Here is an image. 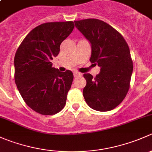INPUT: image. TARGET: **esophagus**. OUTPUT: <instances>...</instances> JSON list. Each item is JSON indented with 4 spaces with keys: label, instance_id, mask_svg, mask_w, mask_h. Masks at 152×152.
<instances>
[{
    "label": "esophagus",
    "instance_id": "34e87169",
    "mask_svg": "<svg viewBox=\"0 0 152 152\" xmlns=\"http://www.w3.org/2000/svg\"><path fill=\"white\" fill-rule=\"evenodd\" d=\"M80 75L81 73H78V72H74V73H73V76H74V77H77V76H80Z\"/></svg>",
    "mask_w": 152,
    "mask_h": 152
}]
</instances>
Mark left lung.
Masks as SVG:
<instances>
[{"mask_svg":"<svg viewBox=\"0 0 152 152\" xmlns=\"http://www.w3.org/2000/svg\"><path fill=\"white\" fill-rule=\"evenodd\" d=\"M74 23L91 45L90 61L101 68L95 78L90 73L84 74L85 102L97 111L113 110L121 103L129 88L133 70L129 48L122 35L104 21L85 19Z\"/></svg>","mask_w":152,"mask_h":152,"instance_id":"obj_1","label":"left lung"}]
</instances>
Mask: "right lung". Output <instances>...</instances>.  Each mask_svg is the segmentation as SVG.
I'll return each instance as SVG.
<instances>
[{
    "instance_id": "obj_1",
    "label": "right lung",
    "mask_w": 152,
    "mask_h": 152,
    "mask_svg": "<svg viewBox=\"0 0 152 152\" xmlns=\"http://www.w3.org/2000/svg\"><path fill=\"white\" fill-rule=\"evenodd\" d=\"M73 28L72 21L41 24L29 32L15 53L17 87L26 104L41 115L56 114L66 104L73 74L53 67L50 60Z\"/></svg>"
}]
</instances>
